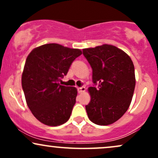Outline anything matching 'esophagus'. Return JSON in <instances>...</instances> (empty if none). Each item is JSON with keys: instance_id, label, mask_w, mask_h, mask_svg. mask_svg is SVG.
<instances>
[{"instance_id": "obj_1", "label": "esophagus", "mask_w": 158, "mask_h": 158, "mask_svg": "<svg viewBox=\"0 0 158 158\" xmlns=\"http://www.w3.org/2000/svg\"><path fill=\"white\" fill-rule=\"evenodd\" d=\"M85 90H86V88H85V87H81V88H78V92H79V94L84 93V92L85 91Z\"/></svg>"}]
</instances>
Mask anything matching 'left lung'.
Here are the masks:
<instances>
[{
    "label": "left lung",
    "instance_id": "left-lung-1",
    "mask_svg": "<svg viewBox=\"0 0 158 158\" xmlns=\"http://www.w3.org/2000/svg\"><path fill=\"white\" fill-rule=\"evenodd\" d=\"M82 51L93 70L94 84L98 85L88 88L90 101L85 106L88 118L99 126L112 124L131 104L136 83L135 66L128 54L113 45Z\"/></svg>",
    "mask_w": 158,
    "mask_h": 158
}]
</instances>
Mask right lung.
<instances>
[{"label":"right lung","mask_w":158,"mask_h":158,"mask_svg":"<svg viewBox=\"0 0 158 158\" xmlns=\"http://www.w3.org/2000/svg\"><path fill=\"white\" fill-rule=\"evenodd\" d=\"M81 53L79 49L52 43L35 48L27 56L21 77L22 88L27 106L43 124L58 126L70 118L77 89L59 82Z\"/></svg>","instance_id":"obj_1"}]
</instances>
